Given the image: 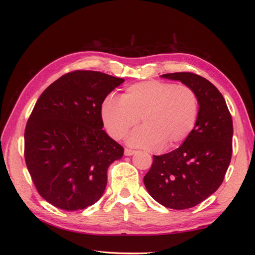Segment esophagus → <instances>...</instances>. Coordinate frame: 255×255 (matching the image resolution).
Returning a JSON list of instances; mask_svg holds the SVG:
<instances>
[{
  "instance_id": "obj_1",
  "label": "esophagus",
  "mask_w": 255,
  "mask_h": 255,
  "mask_svg": "<svg viewBox=\"0 0 255 255\" xmlns=\"http://www.w3.org/2000/svg\"><path fill=\"white\" fill-rule=\"evenodd\" d=\"M134 152H136V151L134 150H132V149H129V148H126L125 149V155H132Z\"/></svg>"
}]
</instances>
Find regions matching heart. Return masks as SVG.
<instances>
[{
    "label": "heart",
    "instance_id": "1",
    "mask_svg": "<svg viewBox=\"0 0 255 255\" xmlns=\"http://www.w3.org/2000/svg\"><path fill=\"white\" fill-rule=\"evenodd\" d=\"M101 116L114 139H123L141 119L143 126L129 136V144L150 151L172 149L185 141L196 127L199 99L187 85L142 81L129 85L121 99L107 96Z\"/></svg>",
    "mask_w": 255,
    "mask_h": 255
}]
</instances>
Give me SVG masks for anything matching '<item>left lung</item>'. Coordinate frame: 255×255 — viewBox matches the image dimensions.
Masks as SVG:
<instances>
[{
  "label": "left lung",
  "mask_w": 255,
  "mask_h": 255,
  "mask_svg": "<svg viewBox=\"0 0 255 255\" xmlns=\"http://www.w3.org/2000/svg\"><path fill=\"white\" fill-rule=\"evenodd\" d=\"M196 92L199 116L184 143L169 153L153 155L144 186L159 204L187 209L200 204L224 182L232 155V117L223 94L208 80L192 72L162 75Z\"/></svg>",
  "instance_id": "1"
}]
</instances>
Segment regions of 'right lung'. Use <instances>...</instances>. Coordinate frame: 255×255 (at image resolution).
I'll list each match as a JSON object with an SVG mask.
<instances>
[{
  "label": "right lung",
  "mask_w": 255,
  "mask_h": 255,
  "mask_svg": "<svg viewBox=\"0 0 255 255\" xmlns=\"http://www.w3.org/2000/svg\"><path fill=\"white\" fill-rule=\"evenodd\" d=\"M124 79L75 70L42 92L25 128L24 155L40 196L63 210L99 200L124 148L103 130L101 106Z\"/></svg>",
  "instance_id": "1"
}]
</instances>
